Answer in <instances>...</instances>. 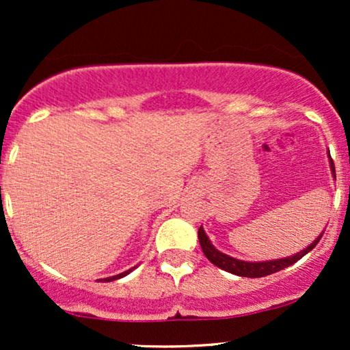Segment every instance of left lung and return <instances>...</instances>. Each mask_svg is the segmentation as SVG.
<instances>
[{
	"mask_svg": "<svg viewBox=\"0 0 350 350\" xmlns=\"http://www.w3.org/2000/svg\"><path fill=\"white\" fill-rule=\"evenodd\" d=\"M331 171H332V176L336 178V167H334V163H332V159H331ZM323 234L317 237L314 242L309 245V247L304 248V250L298 252L296 255L286 256V258L270 260V262H243V260H237V258H234V256H228V255H226V253L217 250L214 245L211 243V240H208V237L206 235V232H204L202 227H200L198 232L200 248H202L204 255L207 256L208 262L214 263L215 267L222 268V270L232 273V275L247 276V278H262V276L271 275V273H276V271L283 270V268L291 267L293 263L298 262L299 258H303L306 253H309L312 248L316 247L317 242L321 240V237H323Z\"/></svg>",
	"mask_w": 350,
	"mask_h": 350,
	"instance_id": "left-lung-1",
	"label": "left lung"
}]
</instances>
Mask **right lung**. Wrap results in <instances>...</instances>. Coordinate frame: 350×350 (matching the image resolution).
Segmentation results:
<instances>
[{"instance_id":"add662e5","label":"right lung","mask_w":350,"mask_h":350,"mask_svg":"<svg viewBox=\"0 0 350 350\" xmlns=\"http://www.w3.org/2000/svg\"><path fill=\"white\" fill-rule=\"evenodd\" d=\"M131 270L124 271V273H120V275H115V276H110V278H105V281H113V280H118V278H123V276H126L128 273H130Z\"/></svg>"}]
</instances>
